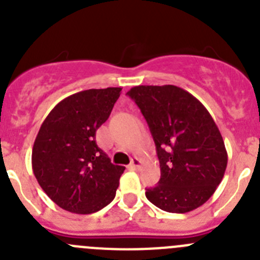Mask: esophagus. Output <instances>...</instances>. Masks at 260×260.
<instances>
[{
    "label": "esophagus",
    "instance_id": "1",
    "mask_svg": "<svg viewBox=\"0 0 260 260\" xmlns=\"http://www.w3.org/2000/svg\"><path fill=\"white\" fill-rule=\"evenodd\" d=\"M140 166H142V160L139 159V158H133L132 159V163H130V167H132V169H134V170H137V169H139Z\"/></svg>",
    "mask_w": 260,
    "mask_h": 260
}]
</instances>
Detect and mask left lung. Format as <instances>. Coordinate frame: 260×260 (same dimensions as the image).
I'll use <instances>...</instances> for the list:
<instances>
[{
  "instance_id": "1",
  "label": "left lung",
  "mask_w": 260,
  "mask_h": 260,
  "mask_svg": "<svg viewBox=\"0 0 260 260\" xmlns=\"http://www.w3.org/2000/svg\"><path fill=\"white\" fill-rule=\"evenodd\" d=\"M127 95L147 120L159 159V182L147 189V199L170 213L203 206L227 167V150L211 113L176 85L134 86Z\"/></svg>"
}]
</instances>
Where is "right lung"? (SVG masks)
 <instances>
[{
    "instance_id": "right-lung-1",
    "label": "right lung",
    "mask_w": 260,
    "mask_h": 260,
    "mask_svg": "<svg viewBox=\"0 0 260 260\" xmlns=\"http://www.w3.org/2000/svg\"><path fill=\"white\" fill-rule=\"evenodd\" d=\"M122 88L88 89L54 106L31 150L34 176L58 207L90 214L110 204L123 166L112 165L95 142Z\"/></svg>"
}]
</instances>
